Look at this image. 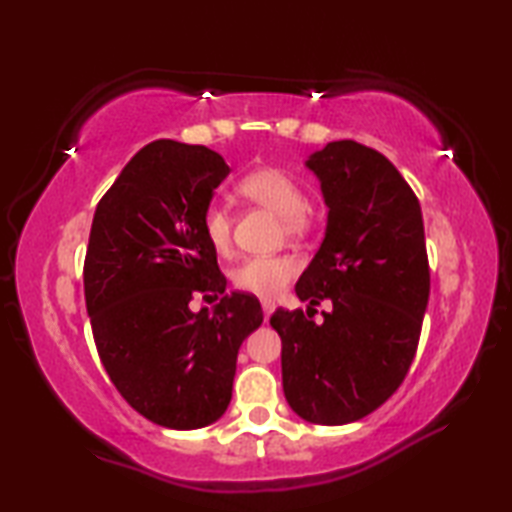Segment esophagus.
Returning a JSON list of instances; mask_svg holds the SVG:
<instances>
[{
	"instance_id": "1",
	"label": "esophagus",
	"mask_w": 512,
	"mask_h": 512,
	"mask_svg": "<svg viewBox=\"0 0 512 512\" xmlns=\"http://www.w3.org/2000/svg\"><path fill=\"white\" fill-rule=\"evenodd\" d=\"M262 309H264V320L271 318V314L275 311V302L271 300H262Z\"/></svg>"
}]
</instances>
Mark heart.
<instances>
[{"instance_id":"heart-1","label":"heart","mask_w":512,"mask_h":512,"mask_svg":"<svg viewBox=\"0 0 512 512\" xmlns=\"http://www.w3.org/2000/svg\"><path fill=\"white\" fill-rule=\"evenodd\" d=\"M239 194L266 207L282 219L289 237L302 239L314 230V214L307 207V194L291 173L273 167L255 169L239 180ZM203 235L216 253L225 255L232 246V219L223 205H207L201 221ZM300 262L291 255L248 257L232 271L235 287L259 298H273L287 289L298 275Z\"/></svg>"}]
</instances>
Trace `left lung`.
Masks as SVG:
<instances>
[{
  "instance_id": "obj_1",
  "label": "left lung",
  "mask_w": 512,
  "mask_h": 512,
  "mask_svg": "<svg viewBox=\"0 0 512 512\" xmlns=\"http://www.w3.org/2000/svg\"><path fill=\"white\" fill-rule=\"evenodd\" d=\"M307 167L323 189L325 239L296 284L302 309H277L284 397L302 420L348 424L391 397L411 368L429 302L418 196L379 151L329 142ZM333 300L324 323L310 309Z\"/></svg>"
}]
</instances>
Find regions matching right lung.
Segmentation results:
<instances>
[{
    "label": "right lung",
    "instance_id": "obj_1",
    "mask_svg": "<svg viewBox=\"0 0 512 512\" xmlns=\"http://www.w3.org/2000/svg\"><path fill=\"white\" fill-rule=\"evenodd\" d=\"M230 167L201 144L155 140L97 205L83 287L94 343L121 397L160 427L201 429L232 400L237 352L264 314L225 293L201 221ZM194 295L222 296L194 315Z\"/></svg>",
    "mask_w": 512,
    "mask_h": 512
}]
</instances>
